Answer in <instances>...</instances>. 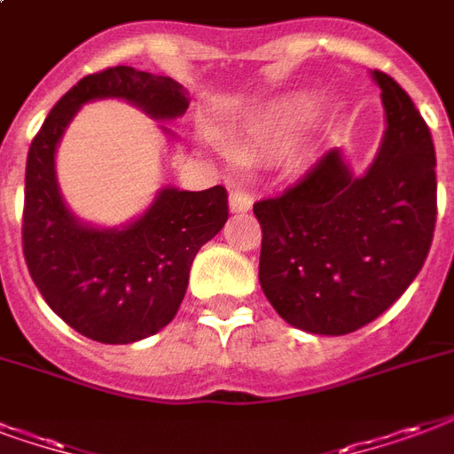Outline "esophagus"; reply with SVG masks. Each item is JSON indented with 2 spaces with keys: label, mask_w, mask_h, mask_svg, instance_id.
Listing matches in <instances>:
<instances>
[{
  "label": "esophagus",
  "mask_w": 454,
  "mask_h": 454,
  "mask_svg": "<svg viewBox=\"0 0 454 454\" xmlns=\"http://www.w3.org/2000/svg\"><path fill=\"white\" fill-rule=\"evenodd\" d=\"M251 206H254V199L248 196V193H231L230 196V210L231 213H248L251 210Z\"/></svg>",
  "instance_id": "1"
}]
</instances>
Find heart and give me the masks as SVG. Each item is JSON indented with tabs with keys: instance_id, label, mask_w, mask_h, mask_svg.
<instances>
[{
	"instance_id": "1",
	"label": "heart",
	"mask_w": 454,
	"mask_h": 454,
	"mask_svg": "<svg viewBox=\"0 0 454 454\" xmlns=\"http://www.w3.org/2000/svg\"><path fill=\"white\" fill-rule=\"evenodd\" d=\"M318 114V98L313 93H289L275 100L255 124L251 141L244 143L237 155L247 160L255 145H287L304 134Z\"/></svg>"
}]
</instances>
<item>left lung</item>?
<instances>
[{
  "mask_svg": "<svg viewBox=\"0 0 454 454\" xmlns=\"http://www.w3.org/2000/svg\"><path fill=\"white\" fill-rule=\"evenodd\" d=\"M385 131L376 158L354 175L340 148L278 199L258 200V282L289 325L347 335L369 325L421 270L435 227L431 131L397 81L371 71Z\"/></svg>",
  "mask_w": 454,
  "mask_h": 454,
  "instance_id": "8db88e82",
  "label": "left lung"
}]
</instances>
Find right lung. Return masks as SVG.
Wrapping results in <instances>:
<instances>
[{
    "label": "right lung",
    "instance_id": "add662e5",
    "mask_svg": "<svg viewBox=\"0 0 454 454\" xmlns=\"http://www.w3.org/2000/svg\"><path fill=\"white\" fill-rule=\"evenodd\" d=\"M107 98L136 105L158 121L189 110L186 88L169 76L114 67L81 78L30 143L23 255L35 287L64 323L95 342L129 344L175 318L193 258L230 213L223 186H162L138 217L119 227L83 223L71 213L57 182V148L78 110ZM160 129L175 141L172 129Z\"/></svg>",
    "mask_w": 454,
    "mask_h": 454
}]
</instances>
